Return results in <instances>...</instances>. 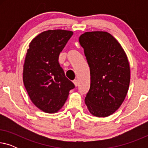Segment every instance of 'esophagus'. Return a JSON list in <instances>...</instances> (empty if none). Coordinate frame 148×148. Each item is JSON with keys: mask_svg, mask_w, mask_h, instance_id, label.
I'll list each match as a JSON object with an SVG mask.
<instances>
[{"mask_svg": "<svg viewBox=\"0 0 148 148\" xmlns=\"http://www.w3.org/2000/svg\"><path fill=\"white\" fill-rule=\"evenodd\" d=\"M73 84H74V85H75V87H77V86H78V85H79V82H78V81L77 80V79L74 80V81H73Z\"/></svg>", "mask_w": 148, "mask_h": 148, "instance_id": "obj_1", "label": "esophagus"}]
</instances>
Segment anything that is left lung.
Here are the masks:
<instances>
[{
	"label": "left lung",
	"instance_id": "obj_1",
	"mask_svg": "<svg viewBox=\"0 0 148 148\" xmlns=\"http://www.w3.org/2000/svg\"><path fill=\"white\" fill-rule=\"evenodd\" d=\"M79 41L90 69V88L85 103L93 116H110L121 106L128 92L131 71L127 54L106 32H85Z\"/></svg>",
	"mask_w": 148,
	"mask_h": 148
}]
</instances>
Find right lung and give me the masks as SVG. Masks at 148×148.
I'll return each mask as SVG.
<instances>
[{
    "label": "right lung",
    "mask_w": 148,
    "mask_h": 148,
    "mask_svg": "<svg viewBox=\"0 0 148 148\" xmlns=\"http://www.w3.org/2000/svg\"><path fill=\"white\" fill-rule=\"evenodd\" d=\"M73 34L69 30H48L29 43L23 64V84L32 103L44 112H58L75 88L58 62Z\"/></svg>",
    "instance_id": "right-lung-1"
}]
</instances>
